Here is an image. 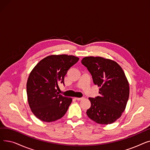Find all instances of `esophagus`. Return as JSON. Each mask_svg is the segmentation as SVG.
<instances>
[{"mask_svg": "<svg viewBox=\"0 0 150 150\" xmlns=\"http://www.w3.org/2000/svg\"><path fill=\"white\" fill-rule=\"evenodd\" d=\"M84 98H83V97H81V98H78V97H76L75 98V99L76 100H78V101H80V100H83Z\"/></svg>", "mask_w": 150, "mask_h": 150, "instance_id": "esophagus-1", "label": "esophagus"}]
</instances>
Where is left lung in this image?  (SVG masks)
I'll return each mask as SVG.
<instances>
[{"mask_svg":"<svg viewBox=\"0 0 150 150\" xmlns=\"http://www.w3.org/2000/svg\"><path fill=\"white\" fill-rule=\"evenodd\" d=\"M81 63L91 74L93 83L100 87V96L89 98L91 106L86 114L98 124L114 123L125 111L129 95L123 69L115 61L100 57H84Z\"/></svg>","mask_w":150,"mask_h":150,"instance_id":"left-lung-1","label":"left lung"}]
</instances>
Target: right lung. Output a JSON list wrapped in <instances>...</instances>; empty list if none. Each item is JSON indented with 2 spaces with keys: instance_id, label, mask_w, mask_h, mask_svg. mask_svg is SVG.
Here are the masks:
<instances>
[{
  "instance_id": "right-lung-1",
  "label": "right lung",
  "mask_w": 150,
  "mask_h": 150,
  "mask_svg": "<svg viewBox=\"0 0 150 150\" xmlns=\"http://www.w3.org/2000/svg\"><path fill=\"white\" fill-rule=\"evenodd\" d=\"M79 60L73 55L53 54L39 61L30 72L27 93L31 111L38 119L52 122L66 113L72 98L57 92L58 83H64L67 70Z\"/></svg>"
}]
</instances>
